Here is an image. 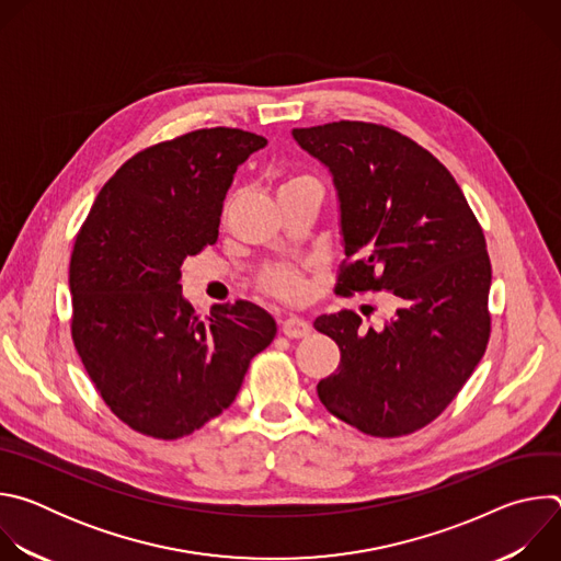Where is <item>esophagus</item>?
<instances>
[{
	"label": "esophagus",
	"mask_w": 561,
	"mask_h": 561,
	"mask_svg": "<svg viewBox=\"0 0 561 561\" xmlns=\"http://www.w3.org/2000/svg\"><path fill=\"white\" fill-rule=\"evenodd\" d=\"M310 322H306L304 317H297V314H290V317H286L284 322H282V333L286 335V337H290V340H297V337H306V335H310Z\"/></svg>",
	"instance_id": "34e87169"
}]
</instances>
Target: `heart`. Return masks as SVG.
<instances>
[{"mask_svg": "<svg viewBox=\"0 0 561 561\" xmlns=\"http://www.w3.org/2000/svg\"><path fill=\"white\" fill-rule=\"evenodd\" d=\"M299 184H314V182L310 178H293L282 188L299 186ZM260 282H262L264 290H268L271 295L286 299V301H295L304 295V277H301L299 268L288 266V264H275V266L264 268Z\"/></svg>", "mask_w": 561, "mask_h": 561, "instance_id": "b5f03b06", "label": "heart"}]
</instances>
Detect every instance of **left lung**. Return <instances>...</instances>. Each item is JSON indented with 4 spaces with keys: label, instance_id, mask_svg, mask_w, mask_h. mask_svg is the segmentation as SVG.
<instances>
[{
    "label": "left lung",
    "instance_id": "obj_1",
    "mask_svg": "<svg viewBox=\"0 0 561 561\" xmlns=\"http://www.w3.org/2000/svg\"><path fill=\"white\" fill-rule=\"evenodd\" d=\"M333 175L346 260L335 293H390L383 329L353 310L319 314L340 368L317 383L322 404L373 437L431 424L461 390L491 337L484 230L448 169L388 126L333 122L293 128Z\"/></svg>",
    "mask_w": 561,
    "mask_h": 561
}]
</instances>
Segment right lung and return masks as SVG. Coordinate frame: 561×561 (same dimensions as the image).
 <instances>
[{"mask_svg":"<svg viewBox=\"0 0 561 561\" xmlns=\"http://www.w3.org/2000/svg\"><path fill=\"white\" fill-rule=\"evenodd\" d=\"M262 135L202 128L154 144L104 184L70 255L72 342L106 407L133 431L180 439L224 413L275 319L239 299L202 319L182 264L217 242L224 197Z\"/></svg>","mask_w":561,"mask_h":561,"instance_id":"1","label":"right lung"}]
</instances>
